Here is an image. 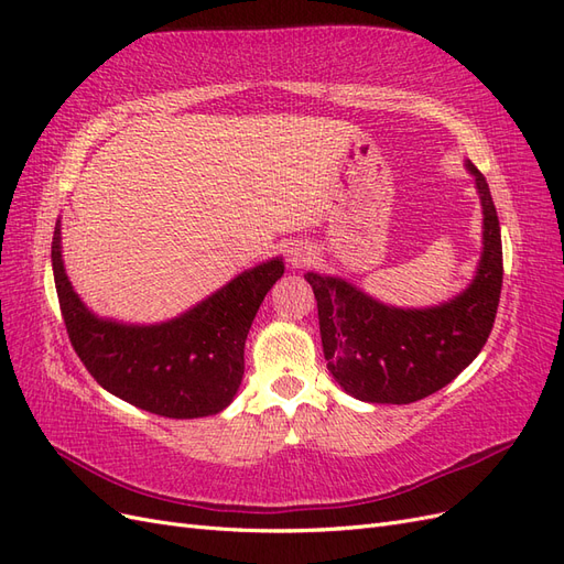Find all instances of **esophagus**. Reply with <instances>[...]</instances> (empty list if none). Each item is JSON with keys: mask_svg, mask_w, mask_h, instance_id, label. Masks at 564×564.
<instances>
[{"mask_svg": "<svg viewBox=\"0 0 564 564\" xmlns=\"http://www.w3.org/2000/svg\"><path fill=\"white\" fill-rule=\"evenodd\" d=\"M286 256H289V265H292L294 270H299V268H305V265H311L315 259H317V253H315V247L311 245V242H294L292 247H289V251H286Z\"/></svg>", "mask_w": 564, "mask_h": 564, "instance_id": "34e87169", "label": "esophagus"}]
</instances>
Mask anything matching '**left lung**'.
I'll use <instances>...</instances> for the list:
<instances>
[{"instance_id":"left-lung-1","label":"left lung","mask_w":564,"mask_h":564,"mask_svg":"<svg viewBox=\"0 0 564 564\" xmlns=\"http://www.w3.org/2000/svg\"><path fill=\"white\" fill-rule=\"evenodd\" d=\"M482 204V253L475 278L431 308H395L355 284L305 272L317 299L327 369L362 402L409 404L452 383L482 350L497 317L503 251L497 207L477 166L466 162Z\"/></svg>"}]
</instances>
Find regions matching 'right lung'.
<instances>
[{"label":"right lung","mask_w":564,"mask_h":564,"mask_svg":"<svg viewBox=\"0 0 564 564\" xmlns=\"http://www.w3.org/2000/svg\"><path fill=\"white\" fill-rule=\"evenodd\" d=\"M51 263L67 336L84 367L115 398L166 419L224 412L245 377L251 322L284 263L270 259L245 270L183 315L160 324H124L98 317L65 275L61 220Z\"/></svg>","instance_id":"add662e5"}]
</instances>
